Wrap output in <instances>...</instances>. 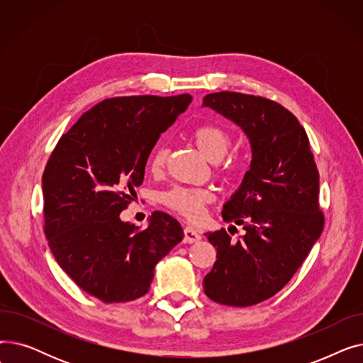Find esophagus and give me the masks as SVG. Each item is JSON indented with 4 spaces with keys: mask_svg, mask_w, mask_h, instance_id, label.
I'll return each mask as SVG.
<instances>
[{
    "mask_svg": "<svg viewBox=\"0 0 363 363\" xmlns=\"http://www.w3.org/2000/svg\"><path fill=\"white\" fill-rule=\"evenodd\" d=\"M200 238H201V235L194 230V228H191V226H186L185 230H184V242L191 244V242L199 241Z\"/></svg>",
    "mask_w": 363,
    "mask_h": 363,
    "instance_id": "34e87169",
    "label": "esophagus"
}]
</instances>
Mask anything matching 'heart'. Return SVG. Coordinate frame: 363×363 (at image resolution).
<instances>
[{"instance_id":"heart-1","label":"heart","mask_w":363,"mask_h":363,"mask_svg":"<svg viewBox=\"0 0 363 363\" xmlns=\"http://www.w3.org/2000/svg\"><path fill=\"white\" fill-rule=\"evenodd\" d=\"M193 141L200 150L201 155L211 162H220L230 151L233 145L231 133L223 126L216 123L200 125L193 130ZM167 159V150L159 147L152 152L150 159V170L152 174H159L163 170ZM242 162L237 157H231L222 163L219 174L223 177H235L241 174ZM213 201L212 191L204 188H185L175 186L163 196V203L172 211L182 215L189 220H200L204 215L206 204Z\"/></svg>"}]
</instances>
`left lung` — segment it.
Wrapping results in <instances>:
<instances>
[{"instance_id": "left-lung-1", "label": "left lung", "mask_w": 363, "mask_h": 363, "mask_svg": "<svg viewBox=\"0 0 363 363\" xmlns=\"http://www.w3.org/2000/svg\"><path fill=\"white\" fill-rule=\"evenodd\" d=\"M203 107L238 125L252 147L250 169L222 211L245 234L238 241L223 228L206 234L218 260L203 279L204 293L225 306H253L293 278L320 237L319 172L306 130L281 104L220 91L207 94Z\"/></svg>"}]
</instances>
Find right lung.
Wrapping results in <instances>:
<instances>
[{
    "mask_svg": "<svg viewBox=\"0 0 363 363\" xmlns=\"http://www.w3.org/2000/svg\"><path fill=\"white\" fill-rule=\"evenodd\" d=\"M189 94L107 99L57 143L43 175L44 231L60 268L104 303L150 290L156 264L182 241L181 223L155 212L145 230L121 219L144 181L147 159L186 110Z\"/></svg>",
    "mask_w": 363,
    "mask_h": 363,
    "instance_id": "add662e5",
    "label": "right lung"
}]
</instances>
